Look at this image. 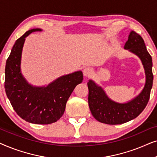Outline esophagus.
I'll return each mask as SVG.
<instances>
[{
  "label": "esophagus",
  "mask_w": 157,
  "mask_h": 157,
  "mask_svg": "<svg viewBox=\"0 0 157 157\" xmlns=\"http://www.w3.org/2000/svg\"><path fill=\"white\" fill-rule=\"evenodd\" d=\"M93 72H94L93 69H92V68H90V67L85 68L83 71V76H86V77H89L90 76H91V75L93 74Z\"/></svg>",
  "instance_id": "esophagus-1"
}]
</instances>
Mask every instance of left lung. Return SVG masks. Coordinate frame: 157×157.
Masks as SVG:
<instances>
[{"label":"left lung","instance_id":"obj_1","mask_svg":"<svg viewBox=\"0 0 157 157\" xmlns=\"http://www.w3.org/2000/svg\"><path fill=\"white\" fill-rule=\"evenodd\" d=\"M124 49L141 60L146 75L145 85L136 97L127 102L119 103L111 99L101 86L90 79L87 83L89 109L93 117L101 123L116 125L129 121L142 112L149 101L154 78L152 58L147 51L143 38L134 31L130 32Z\"/></svg>","mask_w":157,"mask_h":157}]
</instances>
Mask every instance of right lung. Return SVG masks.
Returning a JSON list of instances; mask_svg holds the SVG:
<instances>
[{"label": "right lung", "mask_w": 157, "mask_h": 157, "mask_svg": "<svg viewBox=\"0 0 157 157\" xmlns=\"http://www.w3.org/2000/svg\"><path fill=\"white\" fill-rule=\"evenodd\" d=\"M42 31H28L15 43L5 69L6 93L19 117L29 123L49 124L57 121L66 109V102L77 85L82 82L81 71L63 75L47 86H37L28 82L21 73L23 45L29 34Z\"/></svg>", "instance_id": "right-lung-1"}]
</instances>
